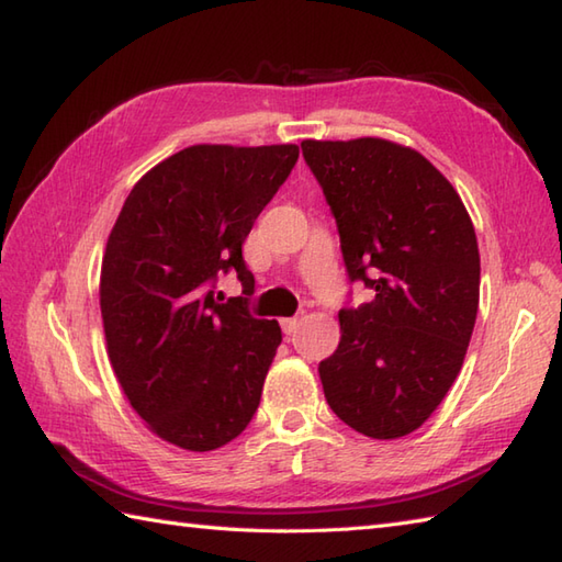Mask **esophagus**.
I'll return each mask as SVG.
<instances>
[{
    "label": "esophagus",
    "mask_w": 562,
    "mask_h": 562,
    "mask_svg": "<svg viewBox=\"0 0 562 562\" xmlns=\"http://www.w3.org/2000/svg\"><path fill=\"white\" fill-rule=\"evenodd\" d=\"M280 326L284 330V336H292V333L300 328V318H282Z\"/></svg>",
    "instance_id": "34e87169"
}]
</instances>
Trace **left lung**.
<instances>
[{"label": "left lung", "mask_w": 562, "mask_h": 562, "mask_svg": "<svg viewBox=\"0 0 562 562\" xmlns=\"http://www.w3.org/2000/svg\"><path fill=\"white\" fill-rule=\"evenodd\" d=\"M338 224L350 280L374 300L342 308L318 364L326 401L372 439L415 432L459 376L481 296L473 222L420 151L381 137L304 139Z\"/></svg>", "instance_id": "8db88e82"}]
</instances>
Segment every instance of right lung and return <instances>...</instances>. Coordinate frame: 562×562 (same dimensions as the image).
<instances>
[{
    "label": "right lung",
    "mask_w": 562,
    "mask_h": 562,
    "mask_svg": "<svg viewBox=\"0 0 562 562\" xmlns=\"http://www.w3.org/2000/svg\"><path fill=\"white\" fill-rule=\"evenodd\" d=\"M300 159L296 145H193L130 190L101 262V318L113 372L154 435L212 451L244 432L282 342L278 321L210 284L236 270L241 246Z\"/></svg>",
    "instance_id": "1"
}]
</instances>
